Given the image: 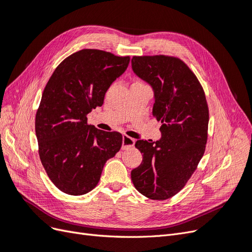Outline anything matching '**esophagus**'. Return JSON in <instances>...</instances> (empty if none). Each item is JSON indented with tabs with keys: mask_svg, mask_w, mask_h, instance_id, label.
Wrapping results in <instances>:
<instances>
[{
	"mask_svg": "<svg viewBox=\"0 0 252 252\" xmlns=\"http://www.w3.org/2000/svg\"><path fill=\"white\" fill-rule=\"evenodd\" d=\"M134 145V140L128 135H123V141H122V147L123 149L131 147Z\"/></svg>",
	"mask_w": 252,
	"mask_h": 252,
	"instance_id": "1",
	"label": "esophagus"
}]
</instances>
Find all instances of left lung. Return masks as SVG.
Here are the masks:
<instances>
[{"mask_svg":"<svg viewBox=\"0 0 252 252\" xmlns=\"http://www.w3.org/2000/svg\"><path fill=\"white\" fill-rule=\"evenodd\" d=\"M131 67L152 88V116L162 123L158 141L135 142L143 161L131 171V180L146 197L167 200L185 186L204 155L207 102L199 80L178 58L133 57Z\"/></svg>","mask_w":252,"mask_h":252,"instance_id":"1","label":"left lung"}]
</instances>
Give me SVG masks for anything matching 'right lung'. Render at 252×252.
I'll return each instance as SVG.
<instances>
[{"label":"right lung","instance_id":"1","mask_svg":"<svg viewBox=\"0 0 252 252\" xmlns=\"http://www.w3.org/2000/svg\"><path fill=\"white\" fill-rule=\"evenodd\" d=\"M129 57L83 49L66 58L45 87L35 116L41 162L61 191L82 195L100 181L103 167L122 146V134L87 124L111 84L127 69Z\"/></svg>","mask_w":252,"mask_h":252}]
</instances>
